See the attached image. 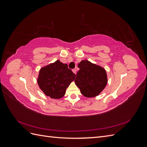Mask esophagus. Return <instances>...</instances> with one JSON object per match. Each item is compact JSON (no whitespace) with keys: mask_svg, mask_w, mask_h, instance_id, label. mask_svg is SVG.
Here are the masks:
<instances>
[{"mask_svg":"<svg viewBox=\"0 0 147 147\" xmlns=\"http://www.w3.org/2000/svg\"><path fill=\"white\" fill-rule=\"evenodd\" d=\"M72 71H73V72H74L75 74H77V70L75 69H74L72 70Z\"/></svg>","mask_w":147,"mask_h":147,"instance_id":"34e87169","label":"esophagus"}]
</instances>
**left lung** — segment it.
I'll use <instances>...</instances> for the list:
<instances>
[{"mask_svg":"<svg viewBox=\"0 0 147 147\" xmlns=\"http://www.w3.org/2000/svg\"><path fill=\"white\" fill-rule=\"evenodd\" d=\"M80 70L75 80V84L86 97L98 96L107 84L105 70L102 67L83 60L78 65Z\"/></svg>","mask_w":147,"mask_h":147,"instance_id":"1","label":"left lung"}]
</instances>
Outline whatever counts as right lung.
Here are the masks:
<instances>
[{
	"instance_id": "right-lung-1",
	"label": "right lung",
	"mask_w": 147,
	"mask_h": 147,
	"mask_svg": "<svg viewBox=\"0 0 147 147\" xmlns=\"http://www.w3.org/2000/svg\"><path fill=\"white\" fill-rule=\"evenodd\" d=\"M76 75L68 68V65L59 60L41 68L37 83L40 90L47 96L52 99L63 97Z\"/></svg>"
}]
</instances>
